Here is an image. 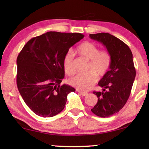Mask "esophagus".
Segmentation results:
<instances>
[{
    "label": "esophagus",
    "mask_w": 149,
    "mask_h": 149,
    "mask_svg": "<svg viewBox=\"0 0 149 149\" xmlns=\"http://www.w3.org/2000/svg\"><path fill=\"white\" fill-rule=\"evenodd\" d=\"M77 92L79 93L80 95H81L82 96H85V95H87V93H85V92H82V91H79V90H77Z\"/></svg>",
    "instance_id": "esophagus-1"
}]
</instances>
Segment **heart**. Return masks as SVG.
I'll return each instance as SVG.
<instances>
[{
  "label": "heart",
  "instance_id": "heart-1",
  "mask_svg": "<svg viewBox=\"0 0 149 149\" xmlns=\"http://www.w3.org/2000/svg\"><path fill=\"white\" fill-rule=\"evenodd\" d=\"M75 52L80 56L89 60L87 67V74L77 75L70 78V84L83 91L91 89L97 82V78L103 77L109 70L112 56L107 50H100L95 44L89 41L81 43L77 47ZM63 66L68 75L75 74L74 67V56L71 52H67L63 58Z\"/></svg>",
  "mask_w": 149,
  "mask_h": 149
}]
</instances>
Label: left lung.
<instances>
[{
  "label": "left lung",
  "mask_w": 149,
  "mask_h": 149,
  "mask_svg": "<svg viewBox=\"0 0 149 149\" xmlns=\"http://www.w3.org/2000/svg\"><path fill=\"white\" fill-rule=\"evenodd\" d=\"M91 39L102 42L112 56L109 70L99 83L102 92L93 91L98 101L91 112L107 118L119 112L129 99L136 71L133 54L129 47L108 33L90 34Z\"/></svg>",
  "instance_id": "1"
}]
</instances>
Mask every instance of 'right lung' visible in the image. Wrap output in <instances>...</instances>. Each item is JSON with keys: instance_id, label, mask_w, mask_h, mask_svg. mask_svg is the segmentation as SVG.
I'll return each mask as SVG.
<instances>
[{"instance_id": "1", "label": "right lung", "mask_w": 149, "mask_h": 149, "mask_svg": "<svg viewBox=\"0 0 149 149\" xmlns=\"http://www.w3.org/2000/svg\"><path fill=\"white\" fill-rule=\"evenodd\" d=\"M84 37L79 33L49 31L30 39L19 52L16 60L17 89L35 114L52 117L64 108L68 95L75 89L60 85L64 77L63 58Z\"/></svg>"}]
</instances>
